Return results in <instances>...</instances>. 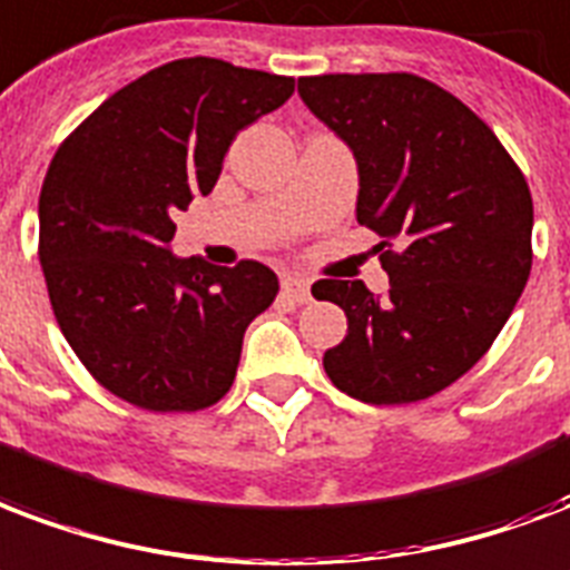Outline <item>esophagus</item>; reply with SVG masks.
<instances>
[{
	"instance_id": "esophagus-1",
	"label": "esophagus",
	"mask_w": 570,
	"mask_h": 570,
	"mask_svg": "<svg viewBox=\"0 0 570 570\" xmlns=\"http://www.w3.org/2000/svg\"><path fill=\"white\" fill-rule=\"evenodd\" d=\"M281 293H284L286 298L295 304L311 302V284H307V281L298 275H284V281H281Z\"/></svg>"
}]
</instances>
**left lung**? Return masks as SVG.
Returning <instances> with one entry per match:
<instances>
[{
	"mask_svg": "<svg viewBox=\"0 0 570 570\" xmlns=\"http://www.w3.org/2000/svg\"><path fill=\"white\" fill-rule=\"evenodd\" d=\"M298 95L353 149L355 215L382 238L391 284L316 281L314 298L350 323L325 373L373 406L433 397L488 353L527 286V176L466 104L415 73H320Z\"/></svg>",
	"mask_w": 570,
	"mask_h": 570,
	"instance_id": "left-lung-1",
	"label": "left lung"
}]
</instances>
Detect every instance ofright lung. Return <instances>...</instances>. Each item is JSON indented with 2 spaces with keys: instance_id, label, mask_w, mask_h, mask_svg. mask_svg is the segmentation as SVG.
I'll list each match as a JSON object with an SVG mask.
<instances>
[{
  "instance_id": "1",
  "label": "right lung",
  "mask_w": 570,
  "mask_h": 570,
  "mask_svg": "<svg viewBox=\"0 0 570 570\" xmlns=\"http://www.w3.org/2000/svg\"><path fill=\"white\" fill-rule=\"evenodd\" d=\"M293 92V77L176 59L110 95L56 149L38 199L43 281L65 341L121 401L197 412L236 380L277 275L256 259L173 256V217L212 194L238 130Z\"/></svg>"
}]
</instances>
